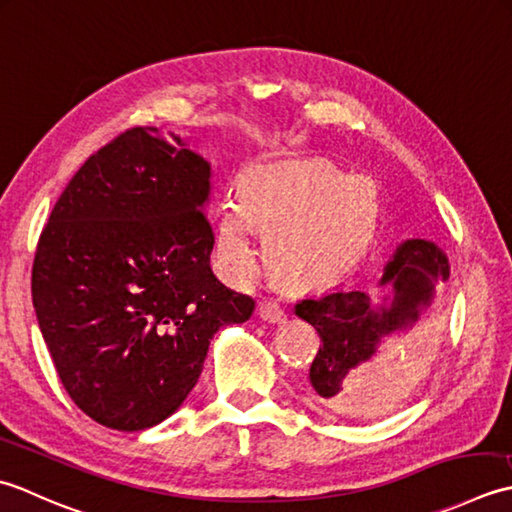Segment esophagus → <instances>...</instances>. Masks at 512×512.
Instances as JSON below:
<instances>
[{"label":"esophagus","mask_w":512,"mask_h":512,"mask_svg":"<svg viewBox=\"0 0 512 512\" xmlns=\"http://www.w3.org/2000/svg\"><path fill=\"white\" fill-rule=\"evenodd\" d=\"M258 314H260V318L267 320V322H283L287 318L283 305H280V302L274 300V298L260 302Z\"/></svg>","instance_id":"34e87169"}]
</instances>
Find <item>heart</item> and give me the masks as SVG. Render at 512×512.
I'll return each mask as SVG.
<instances>
[{
    "label": "heart",
    "mask_w": 512,
    "mask_h": 512,
    "mask_svg": "<svg viewBox=\"0 0 512 512\" xmlns=\"http://www.w3.org/2000/svg\"><path fill=\"white\" fill-rule=\"evenodd\" d=\"M254 223L274 238L276 267L291 280L316 283L349 269L375 225V192L364 176H344L322 161L258 165L243 198L218 210L216 256L227 276L252 278L263 263Z\"/></svg>",
    "instance_id": "b5f03b06"
}]
</instances>
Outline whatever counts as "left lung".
<instances>
[{"mask_svg":"<svg viewBox=\"0 0 512 512\" xmlns=\"http://www.w3.org/2000/svg\"><path fill=\"white\" fill-rule=\"evenodd\" d=\"M448 278V260L433 243L409 241L384 269L382 283L395 294L389 307L375 309L369 294L338 289L296 305V316L316 327L320 349L309 369L311 387L331 411L367 417L382 411L389 378L373 364L389 333L413 325L431 307L437 280Z\"/></svg>","mask_w":512,"mask_h":512,"instance_id":"1","label":"left lung"}]
</instances>
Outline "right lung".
<instances>
[{
	"mask_svg": "<svg viewBox=\"0 0 512 512\" xmlns=\"http://www.w3.org/2000/svg\"><path fill=\"white\" fill-rule=\"evenodd\" d=\"M210 163L130 128L72 176L33 260V305L61 384L92 420L143 431L172 415L225 325L254 300L214 276Z\"/></svg>",
	"mask_w": 512,
	"mask_h": 512,
	"instance_id": "add662e5",
	"label": "right lung"
}]
</instances>
